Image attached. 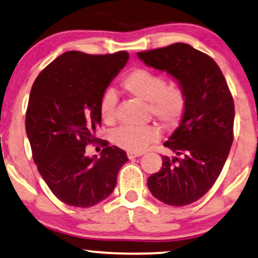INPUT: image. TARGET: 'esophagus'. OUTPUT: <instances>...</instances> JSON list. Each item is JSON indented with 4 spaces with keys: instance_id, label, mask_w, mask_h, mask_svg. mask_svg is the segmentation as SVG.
<instances>
[{
    "instance_id": "esophagus-1",
    "label": "esophagus",
    "mask_w": 258,
    "mask_h": 258,
    "mask_svg": "<svg viewBox=\"0 0 258 258\" xmlns=\"http://www.w3.org/2000/svg\"><path fill=\"white\" fill-rule=\"evenodd\" d=\"M142 155H143L142 152H127V157H128L130 159L136 158V157H140Z\"/></svg>"
}]
</instances>
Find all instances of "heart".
I'll use <instances>...</instances> for the list:
<instances>
[{"label": "heart", "instance_id": "1", "mask_svg": "<svg viewBox=\"0 0 258 258\" xmlns=\"http://www.w3.org/2000/svg\"><path fill=\"white\" fill-rule=\"evenodd\" d=\"M122 90L128 95L148 102L149 113L167 127L177 126L187 109V93L177 81L167 83L165 77L145 68H135L122 77ZM100 118L110 125L115 120V99L106 94L100 102ZM159 139L155 126H122L112 133V142L130 152H140Z\"/></svg>", "mask_w": 258, "mask_h": 258}]
</instances>
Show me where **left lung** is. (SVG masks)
Instances as JSON below:
<instances>
[{"mask_svg":"<svg viewBox=\"0 0 258 258\" xmlns=\"http://www.w3.org/2000/svg\"><path fill=\"white\" fill-rule=\"evenodd\" d=\"M148 67L167 71L184 87L187 109L165 148L161 170L148 178L151 194L170 206H185L216 183L233 142L234 103L220 68L208 54L176 42L138 52Z\"/></svg>","mask_w":258,"mask_h":258,"instance_id":"obj_1","label":"left lung"}]
</instances>
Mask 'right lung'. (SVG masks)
<instances>
[{
  "instance_id": "right-lung-1",
  "label": "right lung",
  "mask_w": 258,
  "mask_h": 258,
  "mask_svg": "<svg viewBox=\"0 0 258 258\" xmlns=\"http://www.w3.org/2000/svg\"><path fill=\"white\" fill-rule=\"evenodd\" d=\"M127 59L126 51H68L32 86L25 122L32 157L52 193L70 206L91 207L108 198L120 168L128 161L123 150L108 142L103 143L100 158L86 153V146L97 142L106 88Z\"/></svg>"
}]
</instances>
